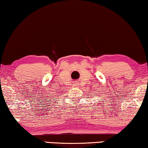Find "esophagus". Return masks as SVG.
<instances>
[{"label":"esophagus","instance_id":"1","mask_svg":"<svg viewBox=\"0 0 148 148\" xmlns=\"http://www.w3.org/2000/svg\"><path fill=\"white\" fill-rule=\"evenodd\" d=\"M79 83H78V82H75V83H74V85H75V86H78V85H79Z\"/></svg>","mask_w":148,"mask_h":148}]
</instances>
